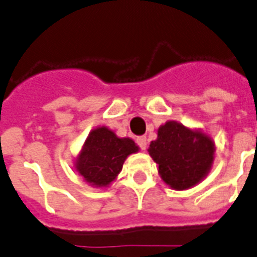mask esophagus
Listing matches in <instances>:
<instances>
[{
  "label": "esophagus",
  "instance_id": "34e87169",
  "mask_svg": "<svg viewBox=\"0 0 257 257\" xmlns=\"http://www.w3.org/2000/svg\"><path fill=\"white\" fill-rule=\"evenodd\" d=\"M136 143H137V145H139L141 150H145L148 148V140L145 136H140V137H137Z\"/></svg>",
  "mask_w": 257,
  "mask_h": 257
}]
</instances>
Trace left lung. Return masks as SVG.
I'll list each match as a JSON object with an SVG mask.
<instances>
[{"instance_id": "left-lung-1", "label": "left lung", "mask_w": 257, "mask_h": 257, "mask_svg": "<svg viewBox=\"0 0 257 257\" xmlns=\"http://www.w3.org/2000/svg\"><path fill=\"white\" fill-rule=\"evenodd\" d=\"M214 152V143L208 136L190 131L176 121L160 126L157 140L149 147V154L158 164L161 178L177 190L195 186L207 176Z\"/></svg>"}]
</instances>
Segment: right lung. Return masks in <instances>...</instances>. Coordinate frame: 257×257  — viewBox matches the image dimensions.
Returning a JSON list of instances; mask_svg holds the SVG:
<instances>
[{"mask_svg": "<svg viewBox=\"0 0 257 257\" xmlns=\"http://www.w3.org/2000/svg\"><path fill=\"white\" fill-rule=\"evenodd\" d=\"M139 147L131 139H118L105 126L89 133L76 160V170L93 186H107L121 172L122 164Z\"/></svg>", "mask_w": 257, "mask_h": 257, "instance_id": "obj_1", "label": "right lung"}]
</instances>
